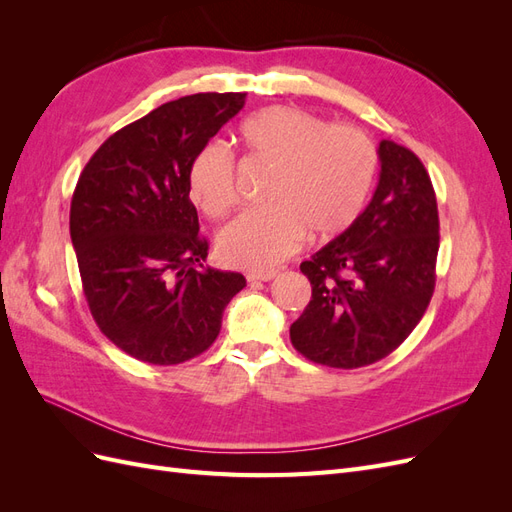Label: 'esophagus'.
<instances>
[{"mask_svg": "<svg viewBox=\"0 0 512 512\" xmlns=\"http://www.w3.org/2000/svg\"><path fill=\"white\" fill-rule=\"evenodd\" d=\"M275 275H277V271L269 269V271H250L245 277H247V282H269Z\"/></svg>", "mask_w": 512, "mask_h": 512, "instance_id": "1", "label": "esophagus"}]
</instances>
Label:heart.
I'll return each mask as SVG.
<instances>
[{"label":"heart","mask_w":512,"mask_h":512,"mask_svg":"<svg viewBox=\"0 0 512 512\" xmlns=\"http://www.w3.org/2000/svg\"><path fill=\"white\" fill-rule=\"evenodd\" d=\"M250 164L269 168L260 198L218 235V256L230 267L265 271L297 250L301 237L331 239L350 228L369 198L378 151L354 126L329 123L297 106H269L237 128ZM188 196L209 218L235 205V160L220 143L196 153Z\"/></svg>","instance_id":"obj_1"}]
</instances>
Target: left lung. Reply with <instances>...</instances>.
<instances>
[{
    "mask_svg": "<svg viewBox=\"0 0 512 512\" xmlns=\"http://www.w3.org/2000/svg\"><path fill=\"white\" fill-rule=\"evenodd\" d=\"M371 203L342 235L301 262L312 301L292 322L305 359L356 369L389 356L421 322L436 288L438 203L423 162L382 141Z\"/></svg>",
    "mask_w": 512,
    "mask_h": 512,
    "instance_id": "1",
    "label": "left lung"
}]
</instances>
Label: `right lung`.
Listing matches in <instances>:
<instances>
[{
	"label": "right lung",
	"mask_w": 512,
	"mask_h": 512,
	"mask_svg": "<svg viewBox=\"0 0 512 512\" xmlns=\"http://www.w3.org/2000/svg\"><path fill=\"white\" fill-rule=\"evenodd\" d=\"M245 104V94H194L108 136L76 183L70 237L100 331L134 359L177 365L222 329L241 273L205 269L188 196L196 153Z\"/></svg>",
	"instance_id": "right-lung-1"
}]
</instances>
